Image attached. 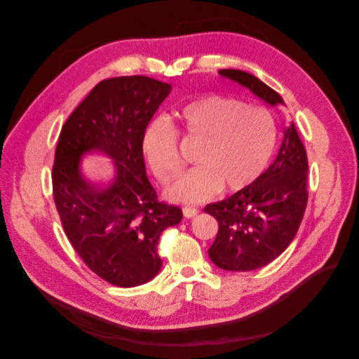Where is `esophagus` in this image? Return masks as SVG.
<instances>
[{
    "instance_id": "esophagus-1",
    "label": "esophagus",
    "mask_w": 359,
    "mask_h": 359,
    "mask_svg": "<svg viewBox=\"0 0 359 359\" xmlns=\"http://www.w3.org/2000/svg\"><path fill=\"white\" fill-rule=\"evenodd\" d=\"M182 214H184V217H186V219H193L194 215L199 214V210L193 208V206H184Z\"/></svg>"
}]
</instances>
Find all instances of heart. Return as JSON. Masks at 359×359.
<instances>
[{
    "label": "heart",
    "mask_w": 359,
    "mask_h": 359,
    "mask_svg": "<svg viewBox=\"0 0 359 359\" xmlns=\"http://www.w3.org/2000/svg\"><path fill=\"white\" fill-rule=\"evenodd\" d=\"M178 130L201 144L194 154L198 166L181 172L165 190L166 198L198 203L222 189L236 193L262 175L277 144V127L265 107L250 106L219 94L202 95L173 112ZM140 151L158 181H168L180 168L178 135L166 116L147 124Z\"/></svg>",
    "instance_id": "b5f03b06"
}]
</instances>
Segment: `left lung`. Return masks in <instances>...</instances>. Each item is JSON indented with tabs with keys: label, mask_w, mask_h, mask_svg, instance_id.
I'll return each mask as SVG.
<instances>
[{
	"label": "left lung",
	"mask_w": 359,
	"mask_h": 359,
	"mask_svg": "<svg viewBox=\"0 0 359 359\" xmlns=\"http://www.w3.org/2000/svg\"><path fill=\"white\" fill-rule=\"evenodd\" d=\"M220 76L245 86L269 106L283 99L256 76L243 70H219ZM307 153L295 124L285 128L278 154L262 175L245 190L205 206L219 222L208 250L212 262L226 271H253L273 262L295 238L306 211Z\"/></svg>",
	"instance_id": "1"
}]
</instances>
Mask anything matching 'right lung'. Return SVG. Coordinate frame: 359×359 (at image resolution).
I'll list each match as a JSON object with an SVG mask.
<instances>
[{"instance_id": "right-lung-1", "label": "right lung", "mask_w": 359, "mask_h": 359, "mask_svg": "<svg viewBox=\"0 0 359 359\" xmlns=\"http://www.w3.org/2000/svg\"><path fill=\"white\" fill-rule=\"evenodd\" d=\"M172 86L147 76H119L97 83L64 123L52 168L57 211L76 253L107 283L135 287L161 268V232L182 219L178 206L157 201L140 151L144 128ZM113 158L114 178H84L85 154Z\"/></svg>"}]
</instances>
